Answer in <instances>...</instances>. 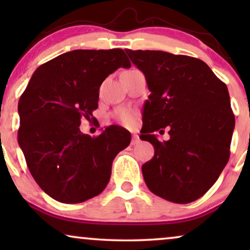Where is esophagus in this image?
<instances>
[{"label":"esophagus","instance_id":"esophagus-1","mask_svg":"<svg viewBox=\"0 0 250 250\" xmlns=\"http://www.w3.org/2000/svg\"><path fill=\"white\" fill-rule=\"evenodd\" d=\"M139 142H140L139 135L136 134V133H133V138H132V145H138Z\"/></svg>","mask_w":250,"mask_h":250}]
</instances>
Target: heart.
Returning <instances> with one entry per match:
<instances>
[{
  "mask_svg": "<svg viewBox=\"0 0 250 250\" xmlns=\"http://www.w3.org/2000/svg\"><path fill=\"white\" fill-rule=\"evenodd\" d=\"M117 116L122 122L125 123V124H129V123H132L133 118H134L133 112L131 110H128V109H121V110L117 112Z\"/></svg>",
  "mask_w": 250,
  "mask_h": 250,
  "instance_id": "b5f03b06",
  "label": "heart"
}]
</instances>
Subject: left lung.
Masks as SVG:
<instances>
[{"instance_id": "1", "label": "left lung", "mask_w": 250, "mask_h": 250, "mask_svg": "<svg viewBox=\"0 0 250 250\" xmlns=\"http://www.w3.org/2000/svg\"><path fill=\"white\" fill-rule=\"evenodd\" d=\"M125 51L151 92L140 135L155 148L142 165L146 187L172 203H192L216 182L230 157L235 121L227 85L197 58ZM164 128L170 140L160 143L154 132Z\"/></svg>"}]
</instances>
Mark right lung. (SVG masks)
Instances as JSON below:
<instances>
[{
	"instance_id": "1",
	"label": "right lung",
	"mask_w": 250,
	"mask_h": 250,
	"mask_svg": "<svg viewBox=\"0 0 250 250\" xmlns=\"http://www.w3.org/2000/svg\"><path fill=\"white\" fill-rule=\"evenodd\" d=\"M121 67H131L122 49L70 51L37 68L19 99L18 143L34 180L54 200L78 204L101 193L112 160L131 142L121 126L95 138L80 129L98 108L102 82Z\"/></svg>"
}]
</instances>
